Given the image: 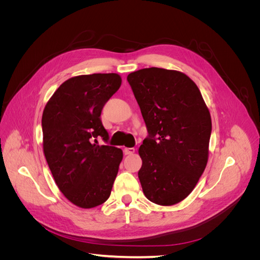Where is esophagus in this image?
<instances>
[{"label":"esophagus","instance_id":"1","mask_svg":"<svg viewBox=\"0 0 260 260\" xmlns=\"http://www.w3.org/2000/svg\"><path fill=\"white\" fill-rule=\"evenodd\" d=\"M135 152H136L135 147H125L124 148V154L125 155H132V154H135Z\"/></svg>","mask_w":260,"mask_h":260}]
</instances>
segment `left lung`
<instances>
[{
  "label": "left lung",
  "instance_id": "8db88e82",
  "mask_svg": "<svg viewBox=\"0 0 260 260\" xmlns=\"http://www.w3.org/2000/svg\"><path fill=\"white\" fill-rule=\"evenodd\" d=\"M148 131L139 148V179L146 199L171 206L190 194L206 168L211 118L185 74L144 68L128 75Z\"/></svg>",
  "mask_w": 260,
  "mask_h": 260
}]
</instances>
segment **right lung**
I'll return each mask as SVG.
<instances>
[{"label": "right lung", "instance_id": "right-lung-1", "mask_svg": "<svg viewBox=\"0 0 260 260\" xmlns=\"http://www.w3.org/2000/svg\"><path fill=\"white\" fill-rule=\"evenodd\" d=\"M120 85L117 74L73 77L44 107L45 159L59 191L78 207H96L111 195L123 154L115 146L98 145V138L108 140L101 113Z\"/></svg>", "mask_w": 260, "mask_h": 260}]
</instances>
